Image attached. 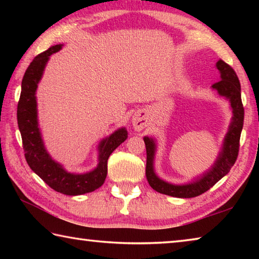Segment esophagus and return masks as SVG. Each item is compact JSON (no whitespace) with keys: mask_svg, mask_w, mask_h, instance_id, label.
<instances>
[{"mask_svg":"<svg viewBox=\"0 0 259 259\" xmlns=\"http://www.w3.org/2000/svg\"><path fill=\"white\" fill-rule=\"evenodd\" d=\"M147 124V120H146V114L145 112H138L137 114H135V116L133 117V125L134 128L140 131L145 128Z\"/></svg>","mask_w":259,"mask_h":259,"instance_id":"obj_1","label":"esophagus"}]
</instances>
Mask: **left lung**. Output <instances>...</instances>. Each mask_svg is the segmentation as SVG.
Here are the masks:
<instances>
[{"label":"left lung","instance_id":"1","mask_svg":"<svg viewBox=\"0 0 259 259\" xmlns=\"http://www.w3.org/2000/svg\"><path fill=\"white\" fill-rule=\"evenodd\" d=\"M216 67L221 73V81L213 83L212 89L217 90V93L230 100L232 112V122L229 131L225 136L224 144H223L222 152H219L217 160L213 165L202 176L190 184L184 185H174L164 181H162L154 172V161L155 155V142L153 138L144 137L146 146V178L153 190L162 193V194L175 196V198H194L201 195L211 188L214 184L229 174L232 166L234 165L236 157L239 154L240 147V136L243 126L244 108L241 100V85L239 77L229 64L224 60H218Z\"/></svg>","mask_w":259,"mask_h":259}]
</instances>
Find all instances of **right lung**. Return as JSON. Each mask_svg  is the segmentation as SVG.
<instances>
[{
	"mask_svg": "<svg viewBox=\"0 0 259 259\" xmlns=\"http://www.w3.org/2000/svg\"><path fill=\"white\" fill-rule=\"evenodd\" d=\"M61 47L63 45L52 46L47 51L35 57L26 69L17 107V120L23 139L25 157L29 168L56 192L66 195H81L94 192L103 185L107 176L108 157L117 146L128 138V131L121 128L100 142L98 146V165L90 172H67L59 163L51 159L43 144L38 128L35 93L49 57L59 51Z\"/></svg>",
	"mask_w": 259,
	"mask_h": 259,
	"instance_id": "add662e5",
	"label": "right lung"
}]
</instances>
